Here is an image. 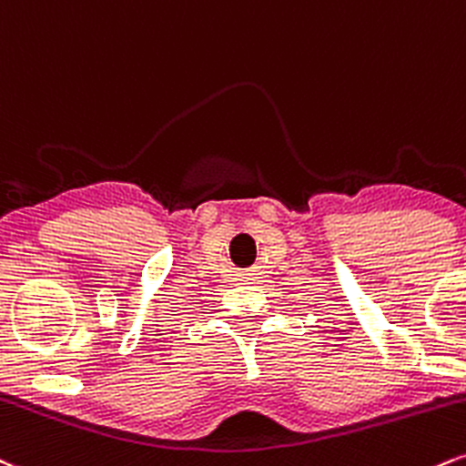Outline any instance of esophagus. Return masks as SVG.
I'll use <instances>...</instances> for the list:
<instances>
[{"mask_svg":"<svg viewBox=\"0 0 466 466\" xmlns=\"http://www.w3.org/2000/svg\"><path fill=\"white\" fill-rule=\"evenodd\" d=\"M242 279H248V277H242Z\"/></svg>","mask_w":466,"mask_h":466,"instance_id":"obj_1","label":"esophagus"}]
</instances>
